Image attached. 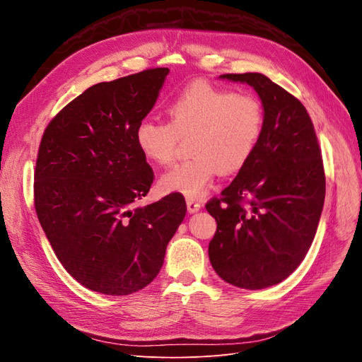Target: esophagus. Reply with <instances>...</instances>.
<instances>
[{
	"mask_svg": "<svg viewBox=\"0 0 362 362\" xmlns=\"http://www.w3.org/2000/svg\"><path fill=\"white\" fill-rule=\"evenodd\" d=\"M201 208H202V204H201V202L194 201V199H187V211H189L190 214H193V213H196V211H199Z\"/></svg>",
	"mask_w": 362,
	"mask_h": 362,
	"instance_id": "obj_1",
	"label": "esophagus"
}]
</instances>
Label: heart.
<instances>
[{"label": "heart", "mask_w": 362, "mask_h": 362, "mask_svg": "<svg viewBox=\"0 0 362 362\" xmlns=\"http://www.w3.org/2000/svg\"><path fill=\"white\" fill-rule=\"evenodd\" d=\"M169 124L140 120L134 144L144 158L169 164L180 139L190 137L193 158L173 166L160 178L164 193L201 199L211 189L221 168L242 169L254 156L264 129L262 105L252 95H237L204 81L185 86L166 105Z\"/></svg>", "instance_id": "b5f03b06"}]
</instances>
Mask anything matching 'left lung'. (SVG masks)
Instances as JSON below:
<instances>
[{"label": "left lung", "mask_w": 362, "mask_h": 362, "mask_svg": "<svg viewBox=\"0 0 362 362\" xmlns=\"http://www.w3.org/2000/svg\"><path fill=\"white\" fill-rule=\"evenodd\" d=\"M218 78L257 92L264 129L222 198L206 204L217 222L208 257L225 282L261 290L288 278L313 243L326 190L322 152L305 107L266 75Z\"/></svg>", "instance_id": "obj_1"}]
</instances>
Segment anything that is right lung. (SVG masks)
Here are the masks:
<instances>
[{
    "instance_id": "right-lung-1",
    "label": "right lung",
    "mask_w": 362,
    "mask_h": 362,
    "mask_svg": "<svg viewBox=\"0 0 362 362\" xmlns=\"http://www.w3.org/2000/svg\"><path fill=\"white\" fill-rule=\"evenodd\" d=\"M168 75L157 68L98 83L43 133L35 173L39 222L62 266L92 291L127 296L154 281L187 211L178 193L133 206L154 180L134 129Z\"/></svg>"
}]
</instances>
